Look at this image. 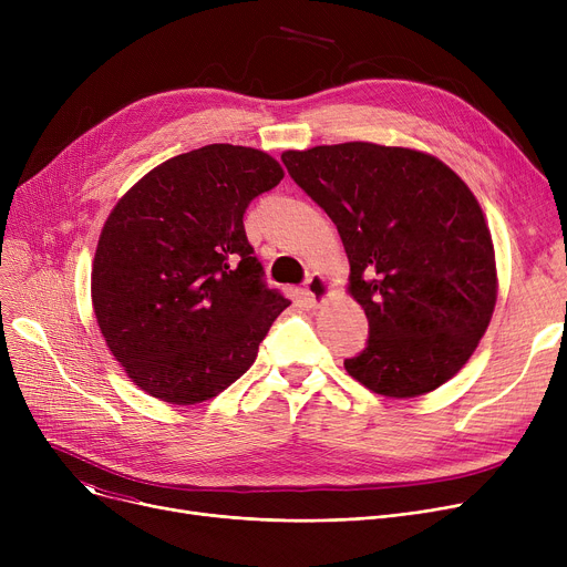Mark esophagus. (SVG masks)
Returning a JSON list of instances; mask_svg holds the SVG:
<instances>
[{"mask_svg": "<svg viewBox=\"0 0 567 567\" xmlns=\"http://www.w3.org/2000/svg\"><path fill=\"white\" fill-rule=\"evenodd\" d=\"M303 293H306V299H308V303H310L312 308H315V306H321V303L331 296V282L326 280L323 276H319V274H312V276L306 280Z\"/></svg>", "mask_w": 567, "mask_h": 567, "instance_id": "34e87169", "label": "esophagus"}]
</instances>
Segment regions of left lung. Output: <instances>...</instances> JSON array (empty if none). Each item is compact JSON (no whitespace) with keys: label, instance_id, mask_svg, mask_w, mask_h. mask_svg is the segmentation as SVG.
<instances>
[{"label":"left lung","instance_id":"obj_1","mask_svg":"<svg viewBox=\"0 0 567 567\" xmlns=\"http://www.w3.org/2000/svg\"><path fill=\"white\" fill-rule=\"evenodd\" d=\"M282 163L336 223L368 315V344L347 372L385 398L453 379L496 306V261L483 208L439 158L344 142L285 152Z\"/></svg>","mask_w":567,"mask_h":567}]
</instances>
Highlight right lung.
Listing matches in <instances>:
<instances>
[{"mask_svg": "<svg viewBox=\"0 0 567 567\" xmlns=\"http://www.w3.org/2000/svg\"><path fill=\"white\" fill-rule=\"evenodd\" d=\"M282 176L257 148L206 144L142 176L112 208L92 301L110 351L144 393L197 404L255 363L289 299L268 289L244 214Z\"/></svg>", "mask_w": 567, "mask_h": 567, "instance_id": "obj_1", "label": "right lung"}]
</instances>
